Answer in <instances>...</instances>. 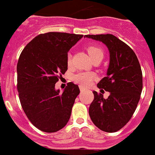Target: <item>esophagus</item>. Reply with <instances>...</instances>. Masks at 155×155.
I'll return each mask as SVG.
<instances>
[{"label":"esophagus","mask_w":155,"mask_h":155,"mask_svg":"<svg viewBox=\"0 0 155 155\" xmlns=\"http://www.w3.org/2000/svg\"><path fill=\"white\" fill-rule=\"evenodd\" d=\"M80 87V91H85V90H86L85 88L82 87V86H80V87Z\"/></svg>","instance_id":"1"}]
</instances>
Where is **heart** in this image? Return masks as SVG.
I'll return each mask as SVG.
<instances>
[{"label":"heart","instance_id":"b5f03b06","mask_svg":"<svg viewBox=\"0 0 155 155\" xmlns=\"http://www.w3.org/2000/svg\"><path fill=\"white\" fill-rule=\"evenodd\" d=\"M87 51L92 60H94L98 57H103V50L98 46H87ZM67 64L68 66H71V55L70 53L67 57ZM94 78H95V75L91 72H80L73 77V80L76 83L79 84L81 86H84V87L91 84Z\"/></svg>","mask_w":155,"mask_h":155}]
</instances>
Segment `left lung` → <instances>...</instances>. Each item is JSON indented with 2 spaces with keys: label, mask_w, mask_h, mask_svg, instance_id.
I'll return each instance as SVG.
<instances>
[{
  "label": "left lung",
  "mask_w": 155,
  "mask_h": 155,
  "mask_svg": "<svg viewBox=\"0 0 155 155\" xmlns=\"http://www.w3.org/2000/svg\"><path fill=\"white\" fill-rule=\"evenodd\" d=\"M107 46L109 64L106 77L98 83V88L109 91L107 98L93 91L89 116L101 130L113 133L129 122L136 110L143 87V77L136 54L128 45L111 34L86 35ZM101 89V92L103 91Z\"/></svg>",
  "instance_id": "left-lung-1"
}]
</instances>
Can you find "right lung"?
<instances>
[{"label":"right lung","mask_w":155,"mask_h":155,"mask_svg":"<svg viewBox=\"0 0 155 155\" xmlns=\"http://www.w3.org/2000/svg\"><path fill=\"white\" fill-rule=\"evenodd\" d=\"M82 37L65 32L40 34L19 57L17 88L21 107L31 124L43 132H57L69 121L80 90L69 82L61 92L55 84L68 70V51Z\"/></svg>","instance_id":"add662e5"}]
</instances>
